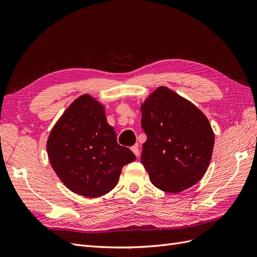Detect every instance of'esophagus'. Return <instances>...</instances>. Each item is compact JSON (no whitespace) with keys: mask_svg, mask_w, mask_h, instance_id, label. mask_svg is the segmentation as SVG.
<instances>
[{"mask_svg":"<svg viewBox=\"0 0 257 257\" xmlns=\"http://www.w3.org/2000/svg\"><path fill=\"white\" fill-rule=\"evenodd\" d=\"M131 150L133 151V153L136 155V157H138V155H139V149H138V146L137 145L131 147Z\"/></svg>","mask_w":257,"mask_h":257,"instance_id":"34e87169","label":"esophagus"}]
</instances>
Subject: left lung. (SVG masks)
Instances as JSON below:
<instances>
[{"label":"left lung","mask_w":257,"mask_h":257,"mask_svg":"<svg viewBox=\"0 0 257 257\" xmlns=\"http://www.w3.org/2000/svg\"><path fill=\"white\" fill-rule=\"evenodd\" d=\"M142 127L147 141L141 160L158 189L179 193L204 177L212 157L214 133L195 105L159 87L142 105Z\"/></svg>","instance_id":"1"}]
</instances>
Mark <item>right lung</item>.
<instances>
[{
  "mask_svg": "<svg viewBox=\"0 0 257 257\" xmlns=\"http://www.w3.org/2000/svg\"><path fill=\"white\" fill-rule=\"evenodd\" d=\"M50 164L67 189L95 198L118 183L124 165L136 160L128 148L120 146L105 108L89 94L68 106L47 141Z\"/></svg>",
  "mask_w": 257,
  "mask_h": 257,
  "instance_id": "1",
  "label": "right lung"
}]
</instances>
